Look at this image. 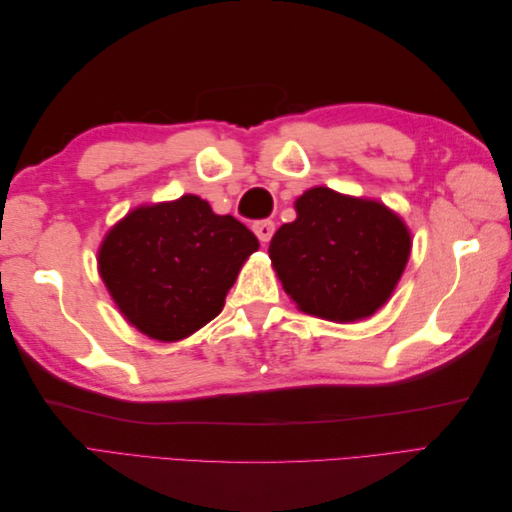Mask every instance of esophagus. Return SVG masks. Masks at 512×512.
<instances>
[{"mask_svg": "<svg viewBox=\"0 0 512 512\" xmlns=\"http://www.w3.org/2000/svg\"><path fill=\"white\" fill-rule=\"evenodd\" d=\"M252 230L256 232V237L260 239V243H269L273 232H275V224L271 220H260V222H254Z\"/></svg>", "mask_w": 512, "mask_h": 512, "instance_id": "esophagus-1", "label": "esophagus"}]
</instances>
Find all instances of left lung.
Returning a JSON list of instances; mask_svg holds the SVG:
<instances>
[{
	"mask_svg": "<svg viewBox=\"0 0 512 512\" xmlns=\"http://www.w3.org/2000/svg\"><path fill=\"white\" fill-rule=\"evenodd\" d=\"M297 220L280 226L269 258L305 314L354 322L389 301L410 256V230L378 200L312 188L294 203Z\"/></svg>",
	"mask_w": 512,
	"mask_h": 512,
	"instance_id": "obj_1",
	"label": "left lung"
}]
</instances>
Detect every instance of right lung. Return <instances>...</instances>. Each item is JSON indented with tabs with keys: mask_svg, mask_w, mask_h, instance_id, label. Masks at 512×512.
I'll use <instances>...</instances> for the list:
<instances>
[{
	"mask_svg": "<svg viewBox=\"0 0 512 512\" xmlns=\"http://www.w3.org/2000/svg\"><path fill=\"white\" fill-rule=\"evenodd\" d=\"M254 232L207 200L185 194L130 211L104 237L98 269L126 320L151 339L177 342L222 312Z\"/></svg>",
	"mask_w": 512,
	"mask_h": 512,
	"instance_id": "1",
	"label": "right lung"
}]
</instances>
